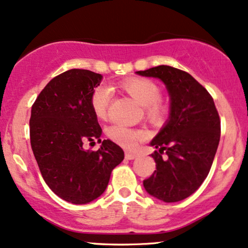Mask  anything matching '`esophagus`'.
<instances>
[{
	"mask_svg": "<svg viewBox=\"0 0 248 248\" xmlns=\"http://www.w3.org/2000/svg\"><path fill=\"white\" fill-rule=\"evenodd\" d=\"M124 156H126L127 160H133V159H135V157L138 156V154L137 153H132V152H126V155H124Z\"/></svg>",
	"mask_w": 248,
	"mask_h": 248,
	"instance_id": "34e87169",
	"label": "esophagus"
}]
</instances>
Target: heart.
<instances>
[{
  "mask_svg": "<svg viewBox=\"0 0 248 248\" xmlns=\"http://www.w3.org/2000/svg\"><path fill=\"white\" fill-rule=\"evenodd\" d=\"M121 88L135 101L143 106L145 118L152 124L164 121L168 113L167 105L160 99V88L149 78H132L122 81ZM111 94L109 88L99 86L91 95V107L99 119H105L109 109ZM107 135L111 141L124 148L132 149L146 138L145 130L129 128L121 124H113L107 129Z\"/></svg>",
  "mask_w": 248,
  "mask_h": 248,
  "instance_id": "b5f03b06",
  "label": "heart"
}]
</instances>
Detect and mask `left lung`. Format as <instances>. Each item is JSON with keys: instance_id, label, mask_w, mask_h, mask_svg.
I'll list each match as a JSON object with an SVG mask.
<instances>
[{"instance_id": "1", "label": "left lung", "mask_w": 248, "mask_h": 248, "mask_svg": "<svg viewBox=\"0 0 248 248\" xmlns=\"http://www.w3.org/2000/svg\"><path fill=\"white\" fill-rule=\"evenodd\" d=\"M157 78L170 96V120L151 145L156 170L143 180L151 195L165 202L188 198L207 178L220 141V118L207 89L184 70L157 66L137 72Z\"/></svg>"}]
</instances>
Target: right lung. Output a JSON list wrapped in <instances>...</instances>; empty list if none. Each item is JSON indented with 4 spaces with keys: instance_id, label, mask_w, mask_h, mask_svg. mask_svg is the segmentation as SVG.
<instances>
[{
    "instance_id": "obj_1",
    "label": "right lung",
    "mask_w": 248,
    "mask_h": 248,
    "mask_svg": "<svg viewBox=\"0 0 248 248\" xmlns=\"http://www.w3.org/2000/svg\"><path fill=\"white\" fill-rule=\"evenodd\" d=\"M102 76L70 69L49 81L31 107V145L43 180L61 199L75 205L99 198L124 153L110 140L97 151L83 143L101 142L102 129L91 107V95Z\"/></svg>"
}]
</instances>
